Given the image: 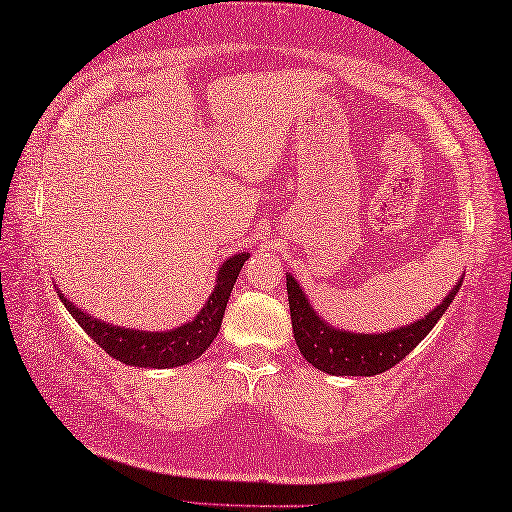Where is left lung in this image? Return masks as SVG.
Returning <instances> with one entry per match:
<instances>
[{
  "instance_id": "1",
  "label": "left lung",
  "mask_w": 512,
  "mask_h": 512,
  "mask_svg": "<svg viewBox=\"0 0 512 512\" xmlns=\"http://www.w3.org/2000/svg\"><path fill=\"white\" fill-rule=\"evenodd\" d=\"M460 287L462 280H457L440 305L409 327L384 333H353L329 327V322L322 320L309 305L298 280L287 274L291 327L300 353L316 369L329 375H378L395 367L429 336Z\"/></svg>"
}]
</instances>
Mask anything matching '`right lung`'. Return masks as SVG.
I'll return each instance as SVG.
<instances>
[{"mask_svg": "<svg viewBox=\"0 0 512 512\" xmlns=\"http://www.w3.org/2000/svg\"><path fill=\"white\" fill-rule=\"evenodd\" d=\"M247 258L249 256L245 252L227 258L218 267L216 287L212 296L207 298L205 307L198 311V316L192 322H187V325L170 331H139L114 327L110 322H103L86 314V311H81L59 289L57 296L70 311V316L79 322V327L114 360L130 364V367L172 369L203 356V351L210 347L218 329H221L229 294H232L236 278L241 274V267L245 265Z\"/></svg>", "mask_w": 512, "mask_h": 512, "instance_id": "1", "label": "right lung"}]
</instances>
